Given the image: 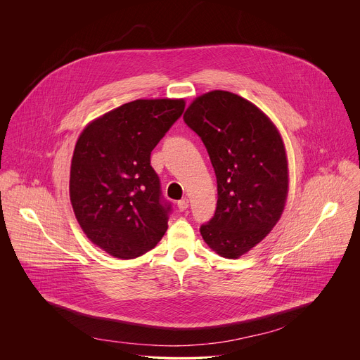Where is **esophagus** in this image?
Wrapping results in <instances>:
<instances>
[{"mask_svg": "<svg viewBox=\"0 0 360 360\" xmlns=\"http://www.w3.org/2000/svg\"><path fill=\"white\" fill-rule=\"evenodd\" d=\"M176 207H178V210H179L181 212L186 211V210H188V207H189V199H188V198H182L181 200H178Z\"/></svg>", "mask_w": 360, "mask_h": 360, "instance_id": "esophagus-1", "label": "esophagus"}]
</instances>
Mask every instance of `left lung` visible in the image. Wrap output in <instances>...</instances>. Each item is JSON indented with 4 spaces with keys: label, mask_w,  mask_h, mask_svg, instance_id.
Returning <instances> with one entry per match:
<instances>
[{
    "label": "left lung",
    "mask_w": 360,
    "mask_h": 360,
    "mask_svg": "<svg viewBox=\"0 0 360 360\" xmlns=\"http://www.w3.org/2000/svg\"><path fill=\"white\" fill-rule=\"evenodd\" d=\"M184 121L207 148L218 184L215 215L200 235L218 255L236 259L283 212L289 179L282 136L258 107L228 91L198 96Z\"/></svg>",
    "instance_id": "8db88e82"
}]
</instances>
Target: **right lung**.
<instances>
[{
	"instance_id": "1",
	"label": "right lung",
	"mask_w": 360,
	"mask_h": 360,
	"mask_svg": "<svg viewBox=\"0 0 360 360\" xmlns=\"http://www.w3.org/2000/svg\"><path fill=\"white\" fill-rule=\"evenodd\" d=\"M185 110L184 99H136L96 118L79 135L70 198L88 239L120 259L155 248L171 205L161 193L150 152Z\"/></svg>"
}]
</instances>
